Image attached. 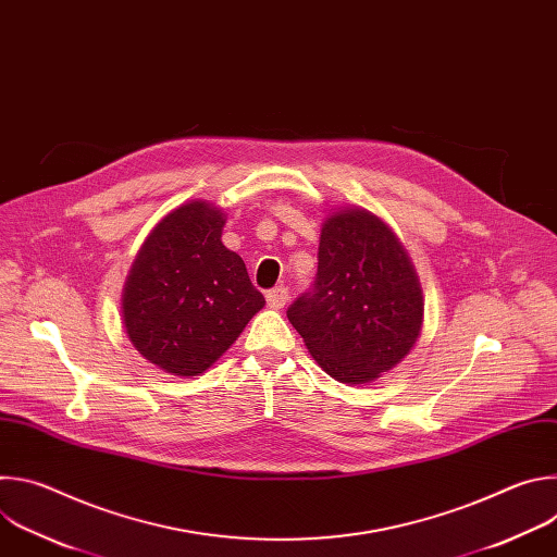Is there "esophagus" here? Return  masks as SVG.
<instances>
[{"label":"esophagus","instance_id":"esophagus-1","mask_svg":"<svg viewBox=\"0 0 557 557\" xmlns=\"http://www.w3.org/2000/svg\"><path fill=\"white\" fill-rule=\"evenodd\" d=\"M286 301H288V288H284V286H275L267 293V304L271 308H284Z\"/></svg>","mask_w":557,"mask_h":557}]
</instances>
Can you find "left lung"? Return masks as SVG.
Instances as JSON below:
<instances>
[{"mask_svg":"<svg viewBox=\"0 0 557 557\" xmlns=\"http://www.w3.org/2000/svg\"><path fill=\"white\" fill-rule=\"evenodd\" d=\"M333 379L368 383L399 363L423 322V295L404 247L372 213L350 209L322 226L317 275L286 310Z\"/></svg>","mask_w":557,"mask_h":557,"instance_id":"obj_1","label":"left lung"}]
</instances>
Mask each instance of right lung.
Masks as SVG:
<instances>
[{"mask_svg": "<svg viewBox=\"0 0 557 557\" xmlns=\"http://www.w3.org/2000/svg\"><path fill=\"white\" fill-rule=\"evenodd\" d=\"M224 215L189 202L143 245L123 293L134 348L181 376L202 374L264 306L243 258L222 245Z\"/></svg>", "mask_w": 557, "mask_h": 557, "instance_id": "add662e5", "label": "right lung"}]
</instances>
